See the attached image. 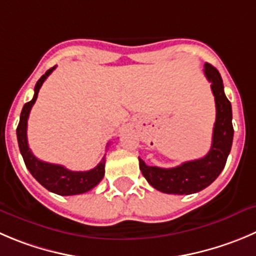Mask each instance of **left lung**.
<instances>
[{"instance_id":"1","label":"left lung","mask_w":256,"mask_h":256,"mask_svg":"<svg viewBox=\"0 0 256 256\" xmlns=\"http://www.w3.org/2000/svg\"><path fill=\"white\" fill-rule=\"evenodd\" d=\"M205 76L211 82L215 96L216 122L214 126L212 144L205 157L184 162L174 168L147 166L140 160V168L148 184L164 194H191L210 186L226 164L234 137L231 103L224 92L220 72L211 64H205Z\"/></svg>"}]
</instances>
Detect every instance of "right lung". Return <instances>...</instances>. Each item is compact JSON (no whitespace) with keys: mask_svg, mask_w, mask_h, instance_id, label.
Listing matches in <instances>:
<instances>
[{"mask_svg":"<svg viewBox=\"0 0 256 256\" xmlns=\"http://www.w3.org/2000/svg\"><path fill=\"white\" fill-rule=\"evenodd\" d=\"M55 66L48 69L40 79L38 80L35 85V94L34 98L28 103L24 106L22 112L20 116V123L17 126L16 134L17 140H18V147L20 152L22 154L25 164L30 174L36 178L38 184H42L46 190L58 194L60 196H72V194H79L88 192L89 190L94 188L104 177V166H106V157L100 160L98 166L94 167L90 171H70L65 168L62 164H52V163L44 162L38 160L28 148V119L30 114L31 108L35 104L38 99V90L41 85L45 82L46 78L52 72Z\"/></svg>","mask_w":256,"mask_h":256,"instance_id":"1","label":"right lung"}]
</instances>
